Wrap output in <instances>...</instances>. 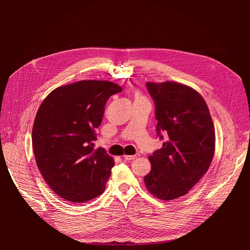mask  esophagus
<instances>
[{"label":"esophagus","instance_id":"esophagus-1","mask_svg":"<svg viewBox=\"0 0 250 250\" xmlns=\"http://www.w3.org/2000/svg\"><path fill=\"white\" fill-rule=\"evenodd\" d=\"M139 156V154H134V155H124V158L127 161H130V160H133L135 158H137Z\"/></svg>","mask_w":250,"mask_h":250}]
</instances>
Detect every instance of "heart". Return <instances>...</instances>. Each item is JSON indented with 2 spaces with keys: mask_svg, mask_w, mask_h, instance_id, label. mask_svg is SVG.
<instances>
[{
  "mask_svg": "<svg viewBox=\"0 0 250 250\" xmlns=\"http://www.w3.org/2000/svg\"><path fill=\"white\" fill-rule=\"evenodd\" d=\"M137 97H140V96H137Z\"/></svg>",
  "mask_w": 250,
  "mask_h": 250,
  "instance_id": "b5f03b06",
  "label": "heart"
}]
</instances>
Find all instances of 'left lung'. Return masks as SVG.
<instances>
[{
    "label": "left lung",
    "mask_w": 250,
    "mask_h": 250,
    "mask_svg": "<svg viewBox=\"0 0 250 250\" xmlns=\"http://www.w3.org/2000/svg\"><path fill=\"white\" fill-rule=\"evenodd\" d=\"M154 101L156 131L162 147L149 156L145 176L150 194L170 201L186 195L208 171L215 153L216 134L208 105L193 88L176 82L146 83Z\"/></svg>",
    "instance_id": "obj_1"
}]
</instances>
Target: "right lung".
I'll use <instances>...</instances> for the list:
<instances>
[{"mask_svg":"<svg viewBox=\"0 0 250 250\" xmlns=\"http://www.w3.org/2000/svg\"><path fill=\"white\" fill-rule=\"evenodd\" d=\"M120 92L109 81L83 80L56 88L42 103L32 148L43 179L60 198L85 203L104 192L115 161L93 141L106 101Z\"/></svg>","mask_w":250,"mask_h":250,"instance_id":"right-lung-1","label":"right lung"}]
</instances>
